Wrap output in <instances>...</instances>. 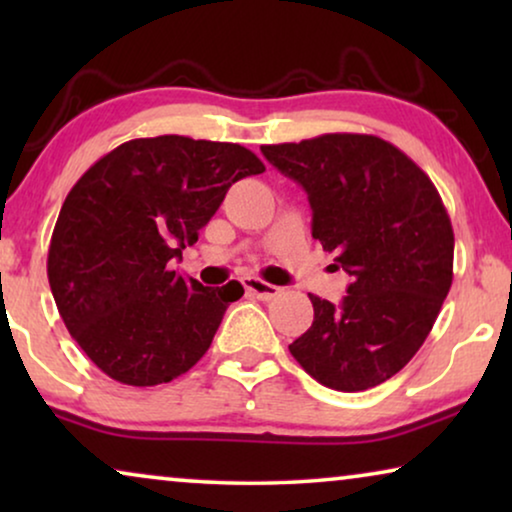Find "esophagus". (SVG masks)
Returning a JSON list of instances; mask_svg holds the SVG:
<instances>
[{"label":"esophagus","mask_w":512,"mask_h":512,"mask_svg":"<svg viewBox=\"0 0 512 512\" xmlns=\"http://www.w3.org/2000/svg\"><path fill=\"white\" fill-rule=\"evenodd\" d=\"M244 289H247L249 293H254L258 300H272L275 296H279V291H282L279 286L268 284V282H263V279H256V277L244 279Z\"/></svg>","instance_id":"34e87169"}]
</instances>
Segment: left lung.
<instances>
[{
	"label": "left lung",
	"mask_w": 512,
	"mask_h": 512,
	"mask_svg": "<svg viewBox=\"0 0 512 512\" xmlns=\"http://www.w3.org/2000/svg\"><path fill=\"white\" fill-rule=\"evenodd\" d=\"M305 188L312 237L352 277L335 307L312 296L314 321L289 352L335 391H366L405 368L452 286L454 233L433 181L375 135L331 132L261 146Z\"/></svg>",
	"instance_id": "1"
}]
</instances>
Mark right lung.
<instances>
[{
  "label": "right lung",
  "mask_w": 512,
  "mask_h": 512,
  "mask_svg": "<svg viewBox=\"0 0 512 512\" xmlns=\"http://www.w3.org/2000/svg\"><path fill=\"white\" fill-rule=\"evenodd\" d=\"M265 172L240 144L130 139L76 181L48 247V284L67 331L111 380L156 387L212 345L242 284L202 286L172 270L244 177Z\"/></svg>",
  "instance_id": "add662e5"
}]
</instances>
